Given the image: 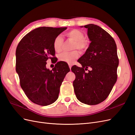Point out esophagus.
Listing matches in <instances>:
<instances>
[{
	"mask_svg": "<svg viewBox=\"0 0 135 135\" xmlns=\"http://www.w3.org/2000/svg\"><path fill=\"white\" fill-rule=\"evenodd\" d=\"M68 65H69V68H70V69H71V66H72V65H71V64H69Z\"/></svg>",
	"mask_w": 135,
	"mask_h": 135,
	"instance_id": "obj_1",
	"label": "esophagus"
}]
</instances>
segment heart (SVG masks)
I'll return each mask as SVG.
<instances>
[{
    "instance_id": "heart-1",
    "label": "heart",
    "mask_w": 135,
    "mask_h": 135,
    "mask_svg": "<svg viewBox=\"0 0 135 135\" xmlns=\"http://www.w3.org/2000/svg\"><path fill=\"white\" fill-rule=\"evenodd\" d=\"M65 35L69 39L74 42L73 45L72 50H78L80 52H84L88 47V41L84 38V34L80 30L78 29H72L65 33ZM64 39L62 36L59 35L56 36L53 43V47L54 50L60 53L62 50ZM79 56L78 51L74 50L70 52H63L59 56L60 61L66 63H71L76 59Z\"/></svg>"
}]
</instances>
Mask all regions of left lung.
<instances>
[{
  "mask_svg": "<svg viewBox=\"0 0 135 135\" xmlns=\"http://www.w3.org/2000/svg\"><path fill=\"white\" fill-rule=\"evenodd\" d=\"M88 36L91 43L85 54L78 60L82 67L73 66L75 75L73 81L74 92L82 103L94 105L108 97L117 80L119 59L115 40L100 26L88 24ZM88 67L91 70L85 71Z\"/></svg>",
  "mask_w": 135,
  "mask_h": 135,
  "instance_id": "1",
  "label": "left lung"
}]
</instances>
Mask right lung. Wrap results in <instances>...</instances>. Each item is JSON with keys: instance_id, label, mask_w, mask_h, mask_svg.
I'll return each instance as SVG.
<instances>
[{"instance_id": "obj_1", "label": "right lung", "mask_w": 135, "mask_h": 135, "mask_svg": "<svg viewBox=\"0 0 135 135\" xmlns=\"http://www.w3.org/2000/svg\"><path fill=\"white\" fill-rule=\"evenodd\" d=\"M67 28L40 27L27 33L20 40L16 51V70L20 84L32 103L41 106L54 103L59 97L65 76L70 71L68 64L57 62L53 43L56 36ZM56 63L52 71L46 61Z\"/></svg>"}]
</instances>
